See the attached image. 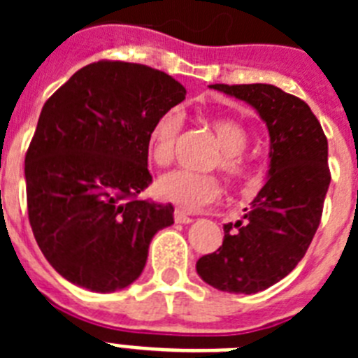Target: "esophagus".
Returning a JSON list of instances; mask_svg holds the SVG:
<instances>
[{
  "label": "esophagus",
  "instance_id": "34e87169",
  "mask_svg": "<svg viewBox=\"0 0 358 358\" xmlns=\"http://www.w3.org/2000/svg\"><path fill=\"white\" fill-rule=\"evenodd\" d=\"M173 218H176V222H179V224H189L192 220H194V218L189 217V215H186L185 211H181V210L173 211Z\"/></svg>",
  "mask_w": 358,
  "mask_h": 358
}]
</instances>
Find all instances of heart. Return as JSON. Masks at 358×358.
Listing matches in <instances>:
<instances>
[{
	"mask_svg": "<svg viewBox=\"0 0 358 358\" xmlns=\"http://www.w3.org/2000/svg\"><path fill=\"white\" fill-rule=\"evenodd\" d=\"M182 123V113L172 107L161 113L148 129L147 154L157 169H169L173 163ZM208 127L217 138L218 150L206 161V170H218L231 186L249 181L255 172V164L245 152L249 143L248 127L238 120L227 116H211L208 118ZM156 192L163 201L173 202L182 210L194 211L218 201L222 195V186L213 173L176 170L161 177Z\"/></svg>",
	"mask_w": 358,
	"mask_h": 358,
	"instance_id": "heart-1",
	"label": "heart"
}]
</instances>
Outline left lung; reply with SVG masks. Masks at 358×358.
Segmentation results:
<instances>
[{"instance_id": "obj_1", "label": "left lung", "mask_w": 358, "mask_h": 358, "mask_svg": "<svg viewBox=\"0 0 358 358\" xmlns=\"http://www.w3.org/2000/svg\"><path fill=\"white\" fill-rule=\"evenodd\" d=\"M251 103L271 134V170L243 220L224 226L222 245L197 262L208 285L224 292L268 289L305 256L330 186L328 140L301 98L271 84H213Z\"/></svg>"}]
</instances>
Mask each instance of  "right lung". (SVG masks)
I'll return each mask as SVG.
<instances>
[{
	"label": "right lung",
	"mask_w": 358,
	"mask_h": 358,
	"mask_svg": "<svg viewBox=\"0 0 358 358\" xmlns=\"http://www.w3.org/2000/svg\"><path fill=\"white\" fill-rule=\"evenodd\" d=\"M181 82L150 66L98 61L46 100L24 157L28 220L46 260L75 285L115 292L147 264L172 204L148 188L147 134L185 100Z\"/></svg>",
	"instance_id": "1"
}]
</instances>
